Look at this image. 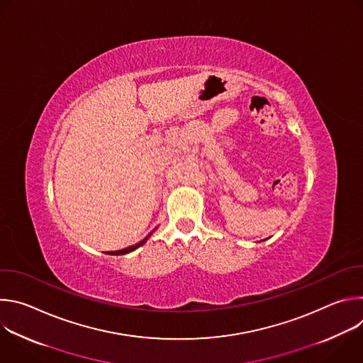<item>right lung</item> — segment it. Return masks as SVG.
I'll return each instance as SVG.
<instances>
[{
    "label": "right lung",
    "instance_id": "obj_1",
    "mask_svg": "<svg viewBox=\"0 0 363 363\" xmlns=\"http://www.w3.org/2000/svg\"><path fill=\"white\" fill-rule=\"evenodd\" d=\"M155 231V230H153ZM152 231V233H153ZM152 233H149V235L147 237H145L142 241H139L138 244H135V245H130V247H128V248H123V250H119V251H112V252H109V254H112V255H121V254H128V252H130V251H133V250H136L138 247H140V245H143L145 242H146V240L150 237V234Z\"/></svg>",
    "mask_w": 363,
    "mask_h": 363
}]
</instances>
